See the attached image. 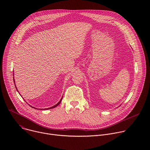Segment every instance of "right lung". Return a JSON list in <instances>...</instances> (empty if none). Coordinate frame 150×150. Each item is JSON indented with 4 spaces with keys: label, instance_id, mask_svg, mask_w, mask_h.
Listing matches in <instances>:
<instances>
[{
    "label": "right lung",
    "instance_id": "right-lung-1",
    "mask_svg": "<svg viewBox=\"0 0 150 150\" xmlns=\"http://www.w3.org/2000/svg\"><path fill=\"white\" fill-rule=\"evenodd\" d=\"M13 74L14 73H13ZM13 81H14V83H15V79H14V77H13ZM15 88H16V90L18 91V90H17V88H16V85H15ZM19 93V92H18ZM21 95V94H20ZM21 97H22V96H21ZM62 97L61 98V99H60V100L56 104V105H53V106H52V107H51V108H46V109H41V110H47V109H53V108H56V107H57L60 103V102H61V101H62ZM31 106V105H30ZM31 107H32V106H31ZM32 108H34V109H39V110H40V109H37V108H34V107H32Z\"/></svg>",
    "mask_w": 150,
    "mask_h": 150
}]
</instances>
